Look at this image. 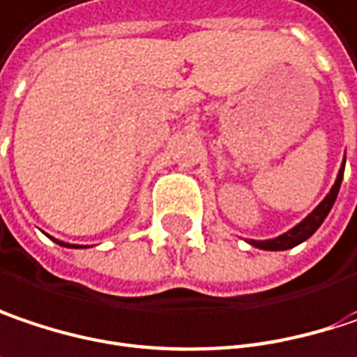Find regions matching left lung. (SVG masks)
Wrapping results in <instances>:
<instances>
[{
	"label": "left lung",
	"mask_w": 357,
	"mask_h": 357,
	"mask_svg": "<svg viewBox=\"0 0 357 357\" xmlns=\"http://www.w3.org/2000/svg\"><path fill=\"white\" fill-rule=\"evenodd\" d=\"M343 169H345V157H343L340 174H337V178H335V183L331 185L329 194L321 200V204H319L314 211L310 212L308 216H305L298 225H294L290 231L278 235L274 239H264V241H261V239H259V241H257V239H245V241L249 245H253V247H257V249H264V251H284V249H292V247L301 245L303 241H307L308 237L323 225V220L327 218V214L333 208V204H335V200H337V194H340Z\"/></svg>",
	"instance_id": "left-lung-1"
}]
</instances>
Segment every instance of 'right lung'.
Listing matches in <instances>:
<instances>
[{
	"label": "right lung",
	"mask_w": 357,
	"mask_h": 357,
	"mask_svg": "<svg viewBox=\"0 0 357 357\" xmlns=\"http://www.w3.org/2000/svg\"><path fill=\"white\" fill-rule=\"evenodd\" d=\"M52 239V237H50ZM56 245H61V247H69V249H82V245H71V243H65V241H59V239H52Z\"/></svg>",
	"instance_id": "1"
}]
</instances>
